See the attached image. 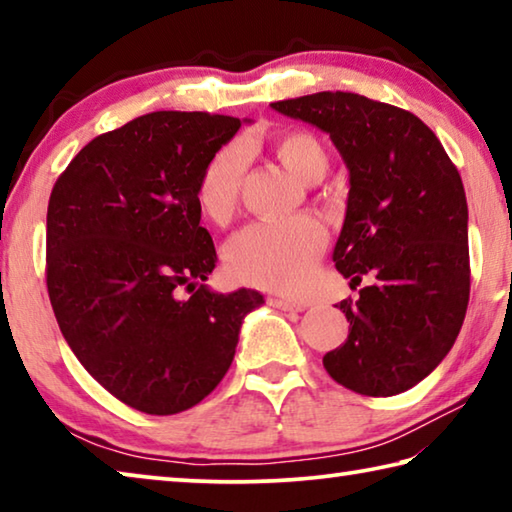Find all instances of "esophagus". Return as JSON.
<instances>
[{
  "label": "esophagus",
  "mask_w": 512,
  "mask_h": 512,
  "mask_svg": "<svg viewBox=\"0 0 512 512\" xmlns=\"http://www.w3.org/2000/svg\"><path fill=\"white\" fill-rule=\"evenodd\" d=\"M273 307L277 309H284V311H305V302H298V300H289V298H268Z\"/></svg>",
  "instance_id": "esophagus-1"
}]
</instances>
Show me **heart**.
<instances>
[{
	"instance_id": "heart-1",
	"label": "heart",
	"mask_w": 512,
	"mask_h": 512,
	"mask_svg": "<svg viewBox=\"0 0 512 512\" xmlns=\"http://www.w3.org/2000/svg\"><path fill=\"white\" fill-rule=\"evenodd\" d=\"M275 151L284 167L305 183H318L329 167L323 142L302 128L277 137ZM246 167L248 146L244 142L225 144L207 160L196 185V203L207 219L223 223L237 210ZM325 244V225L311 216L253 223L232 237L225 248V266L237 282L250 287L291 291L307 280Z\"/></svg>"
}]
</instances>
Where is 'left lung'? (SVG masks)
Segmentation results:
<instances>
[{"instance_id":"8db88e82","label":"left lung","mask_w":512,"mask_h":512,"mask_svg":"<svg viewBox=\"0 0 512 512\" xmlns=\"http://www.w3.org/2000/svg\"><path fill=\"white\" fill-rule=\"evenodd\" d=\"M271 106L329 133L343 155L350 194L334 264L352 287L375 277L339 305L350 334L323 366L354 393L409 391L452 350L470 302L461 173L431 128L391 103L316 92Z\"/></svg>"}]
</instances>
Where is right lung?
Returning <instances> with one entry per match:
<instances>
[{
    "instance_id": "obj_1",
    "label": "right lung",
    "mask_w": 512,
    "mask_h": 512,
    "mask_svg": "<svg viewBox=\"0 0 512 512\" xmlns=\"http://www.w3.org/2000/svg\"><path fill=\"white\" fill-rule=\"evenodd\" d=\"M237 117L149 112L83 146L47 207V291L83 368L133 409L173 415L228 372L253 289L214 293L196 185Z\"/></svg>"
}]
</instances>
